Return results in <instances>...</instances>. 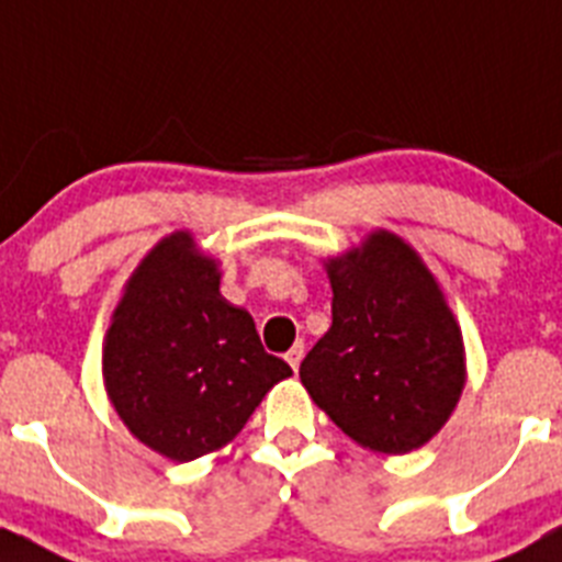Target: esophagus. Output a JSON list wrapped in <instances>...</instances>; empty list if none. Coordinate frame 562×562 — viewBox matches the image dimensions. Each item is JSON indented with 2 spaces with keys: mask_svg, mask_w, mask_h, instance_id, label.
I'll use <instances>...</instances> for the list:
<instances>
[{
  "mask_svg": "<svg viewBox=\"0 0 562 562\" xmlns=\"http://www.w3.org/2000/svg\"><path fill=\"white\" fill-rule=\"evenodd\" d=\"M301 360H304V342H295L290 351H286V362H290L292 369L297 371V366H301Z\"/></svg>",
  "mask_w": 562,
  "mask_h": 562,
  "instance_id": "1",
  "label": "esophagus"
}]
</instances>
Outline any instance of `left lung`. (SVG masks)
<instances>
[{"label":"left lung","instance_id":"obj_1","mask_svg":"<svg viewBox=\"0 0 562 562\" xmlns=\"http://www.w3.org/2000/svg\"><path fill=\"white\" fill-rule=\"evenodd\" d=\"M329 281L331 326L301 362V382L357 445L408 453L459 402V326L428 267L391 233L335 258Z\"/></svg>","mask_w":562,"mask_h":562}]
</instances>
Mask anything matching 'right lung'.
<instances>
[{"label":"right lung","instance_id":"add662e5","mask_svg":"<svg viewBox=\"0 0 562 562\" xmlns=\"http://www.w3.org/2000/svg\"><path fill=\"white\" fill-rule=\"evenodd\" d=\"M290 374L265 351L250 312L220 295L216 261L188 233L160 241L137 267L103 349L114 411L173 461L222 448Z\"/></svg>","mask_w":562,"mask_h":562}]
</instances>
